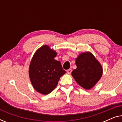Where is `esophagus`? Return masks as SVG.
Returning <instances> with one entry per match:
<instances>
[{"instance_id": "obj_1", "label": "esophagus", "mask_w": 122, "mask_h": 122, "mask_svg": "<svg viewBox=\"0 0 122 122\" xmlns=\"http://www.w3.org/2000/svg\"><path fill=\"white\" fill-rule=\"evenodd\" d=\"M71 71H72V70H71V69H69L67 70L66 72H67L68 74H71Z\"/></svg>"}]
</instances>
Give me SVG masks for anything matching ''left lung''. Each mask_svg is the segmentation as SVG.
Returning <instances> with one entry per match:
<instances>
[{
    "label": "left lung",
    "mask_w": 122,
    "mask_h": 122,
    "mask_svg": "<svg viewBox=\"0 0 122 122\" xmlns=\"http://www.w3.org/2000/svg\"><path fill=\"white\" fill-rule=\"evenodd\" d=\"M76 68L71 76L81 87L90 90L101 79L103 68L101 63L90 51L81 53L76 58Z\"/></svg>",
    "instance_id": "8db88e82"
}]
</instances>
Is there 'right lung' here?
Wrapping results in <instances>:
<instances>
[{
	"label": "right lung",
	"mask_w": 122,
	"mask_h": 122,
	"mask_svg": "<svg viewBox=\"0 0 122 122\" xmlns=\"http://www.w3.org/2000/svg\"><path fill=\"white\" fill-rule=\"evenodd\" d=\"M57 53L43 45L34 53L29 66L30 81L38 93L46 95L57 86L60 78L66 73L59 61L54 59Z\"/></svg>",
	"instance_id": "add662e5"
}]
</instances>
